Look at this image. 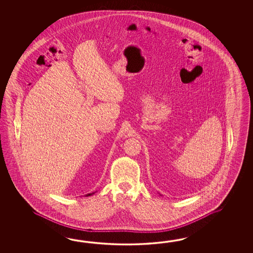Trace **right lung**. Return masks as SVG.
Listing matches in <instances>:
<instances>
[{"label": "right lung", "instance_id": "1", "mask_svg": "<svg viewBox=\"0 0 253 253\" xmlns=\"http://www.w3.org/2000/svg\"><path fill=\"white\" fill-rule=\"evenodd\" d=\"M95 194V193H92V194H86V196H90V195H92V194Z\"/></svg>", "mask_w": 253, "mask_h": 253}]
</instances>
